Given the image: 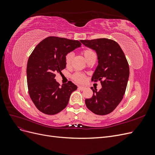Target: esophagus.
I'll use <instances>...</instances> for the list:
<instances>
[{
  "mask_svg": "<svg viewBox=\"0 0 155 155\" xmlns=\"http://www.w3.org/2000/svg\"><path fill=\"white\" fill-rule=\"evenodd\" d=\"M78 88L79 89V90H81V91H83L84 89L85 88V87H82V86H79V87H78Z\"/></svg>",
  "mask_w": 155,
  "mask_h": 155,
  "instance_id": "esophagus-1",
  "label": "esophagus"
}]
</instances>
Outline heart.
Listing matches in <instances>:
<instances>
[{
	"instance_id": "b5f03b06",
	"label": "heart",
	"mask_w": 155,
	"mask_h": 155,
	"mask_svg": "<svg viewBox=\"0 0 155 155\" xmlns=\"http://www.w3.org/2000/svg\"><path fill=\"white\" fill-rule=\"evenodd\" d=\"M82 54L84 55V57L85 58L86 60H87L92 55L94 54V52L91 49L87 48L82 51ZM73 55L74 54L72 52H68L64 56V63L67 67H69L70 64H71L73 59ZM72 79L76 82L83 83L85 81V75L80 72H77L73 75Z\"/></svg>"
}]
</instances>
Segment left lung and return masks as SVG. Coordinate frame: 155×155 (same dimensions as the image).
Returning <instances> with one entry per match:
<instances>
[{
    "mask_svg": "<svg viewBox=\"0 0 155 155\" xmlns=\"http://www.w3.org/2000/svg\"><path fill=\"white\" fill-rule=\"evenodd\" d=\"M87 47L94 50L98 65L92 81H100L101 88L91 87L93 96L85 100L88 109L97 115L113 111L122 100L129 76V67L125 55L116 41L106 38L81 40Z\"/></svg>",
    "mask_w": 155,
    "mask_h": 155,
    "instance_id": "obj_1",
    "label": "left lung"
}]
</instances>
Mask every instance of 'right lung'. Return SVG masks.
I'll use <instances>...</instances> for the list:
<instances>
[{"label":"right lung","mask_w":155,"mask_h":155,"mask_svg":"<svg viewBox=\"0 0 155 155\" xmlns=\"http://www.w3.org/2000/svg\"><path fill=\"white\" fill-rule=\"evenodd\" d=\"M81 45L79 41L50 36L40 42L30 55L26 68L28 88L31 100L43 113H59L77 89L70 81L60 86L54 78L56 73H61L66 67L64 56Z\"/></svg>","instance_id":"right-lung-1"}]
</instances>
